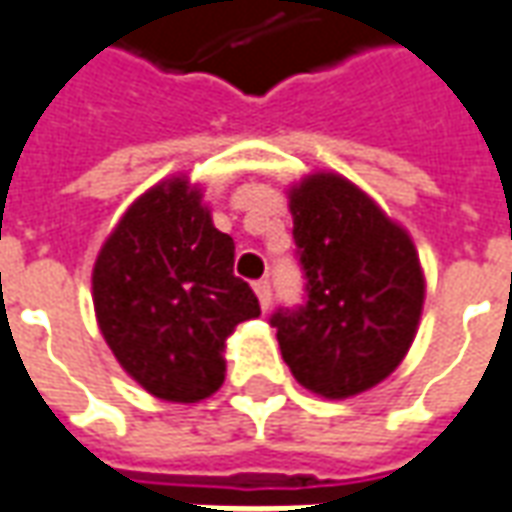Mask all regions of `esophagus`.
I'll list each match as a JSON object with an SVG mask.
<instances>
[{"label":"esophagus","instance_id":"34e87169","mask_svg":"<svg viewBox=\"0 0 512 512\" xmlns=\"http://www.w3.org/2000/svg\"><path fill=\"white\" fill-rule=\"evenodd\" d=\"M255 294H257V300H260V308H263V311H269V305H271V285H269V280H257V283H255Z\"/></svg>","mask_w":512,"mask_h":512}]
</instances>
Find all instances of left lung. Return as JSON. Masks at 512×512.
<instances>
[{
	"mask_svg": "<svg viewBox=\"0 0 512 512\" xmlns=\"http://www.w3.org/2000/svg\"><path fill=\"white\" fill-rule=\"evenodd\" d=\"M308 302L271 325L302 387L342 401L398 370L415 342L426 277L409 232L333 170L288 187Z\"/></svg>",
	"mask_w": 512,
	"mask_h": 512,
	"instance_id": "left-lung-1",
	"label": "left lung"
}]
</instances>
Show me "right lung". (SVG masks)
<instances>
[{"mask_svg": "<svg viewBox=\"0 0 512 512\" xmlns=\"http://www.w3.org/2000/svg\"><path fill=\"white\" fill-rule=\"evenodd\" d=\"M235 243L215 229L201 184L170 176L123 212L92 269L97 328L125 373L159 401L198 403L227 375V339L260 316L232 274Z\"/></svg>", "mask_w": 512, "mask_h": 512, "instance_id": "1", "label": "right lung"}]
</instances>
